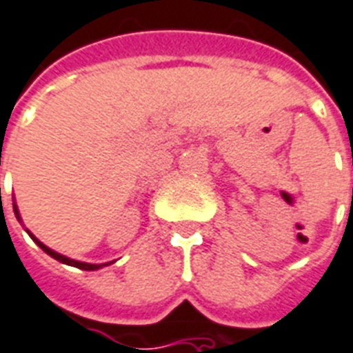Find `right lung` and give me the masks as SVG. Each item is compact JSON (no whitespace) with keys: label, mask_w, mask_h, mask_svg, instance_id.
Returning a JSON list of instances; mask_svg holds the SVG:
<instances>
[{"label":"right lung","mask_w":353,"mask_h":353,"mask_svg":"<svg viewBox=\"0 0 353 353\" xmlns=\"http://www.w3.org/2000/svg\"><path fill=\"white\" fill-rule=\"evenodd\" d=\"M14 214H17V218H19V210H17V206H14ZM21 219V218H19ZM36 243H38V246L43 250V252H48L51 258H55V260H59V262L66 263V265H74V268H78V270H85V271H95L99 270V268H103V265H97V263H83V262H76V260H70V258H66V256H63V254H57L55 250H51V248H48V246L43 245V243H39L38 239L34 235H30Z\"/></svg>","instance_id":"obj_1"}]
</instances>
